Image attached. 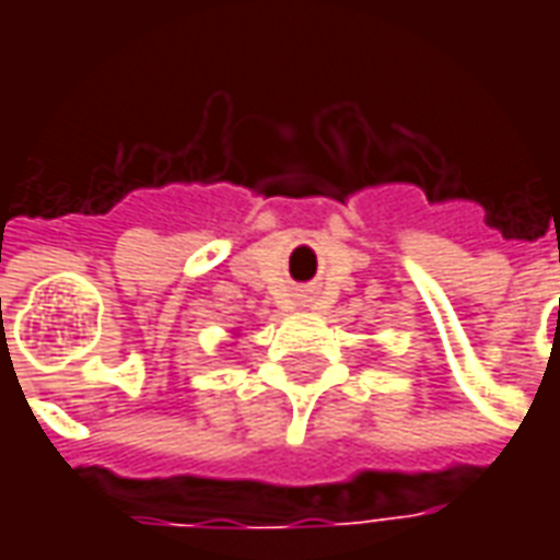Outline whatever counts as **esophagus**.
I'll return each instance as SVG.
<instances>
[{"label": "esophagus", "mask_w": 560, "mask_h": 560, "mask_svg": "<svg viewBox=\"0 0 560 560\" xmlns=\"http://www.w3.org/2000/svg\"><path fill=\"white\" fill-rule=\"evenodd\" d=\"M303 303H312V300H303Z\"/></svg>", "instance_id": "1"}]
</instances>
